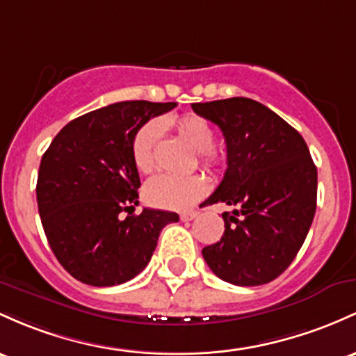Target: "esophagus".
I'll return each mask as SVG.
<instances>
[{
  "mask_svg": "<svg viewBox=\"0 0 356 356\" xmlns=\"http://www.w3.org/2000/svg\"><path fill=\"white\" fill-rule=\"evenodd\" d=\"M197 211H186V213H182L181 214V220L182 221H191V220H194V218L197 216Z\"/></svg>",
  "mask_w": 356,
  "mask_h": 356,
  "instance_id": "34e87169",
  "label": "esophagus"
}]
</instances>
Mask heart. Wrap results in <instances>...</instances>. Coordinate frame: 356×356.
Wrapping results in <instances>:
<instances>
[{
	"label": "heart",
	"mask_w": 356,
	"mask_h": 356,
	"mask_svg": "<svg viewBox=\"0 0 356 356\" xmlns=\"http://www.w3.org/2000/svg\"><path fill=\"white\" fill-rule=\"evenodd\" d=\"M175 128L187 142L199 152L206 169H216L221 163V155L214 150L216 131L208 120L199 115H184L175 120ZM162 136V123L152 120L136 131L131 143V157L136 169L148 174L155 167L159 140ZM208 193V181L202 175H175L162 174L147 182L143 197L150 206L162 209H186Z\"/></svg>",
	"instance_id": "1"
}]
</instances>
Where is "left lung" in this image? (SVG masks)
I'll use <instances>...</instances> for the list:
<instances>
[{"label": "left lung", "instance_id": "obj_1", "mask_svg": "<svg viewBox=\"0 0 356 356\" xmlns=\"http://www.w3.org/2000/svg\"><path fill=\"white\" fill-rule=\"evenodd\" d=\"M193 109L218 124L226 142L228 169L206 202L235 206L222 213L225 233L202 257L225 282H270L296 259L314 218L318 170L309 148L259 101L229 97Z\"/></svg>", "mask_w": 356, "mask_h": 356}]
</instances>
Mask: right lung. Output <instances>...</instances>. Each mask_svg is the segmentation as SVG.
Instances as JSON below:
<instances>
[{
    "instance_id": "obj_1",
    "label": "right lung",
    "mask_w": 356,
    "mask_h": 356,
    "mask_svg": "<svg viewBox=\"0 0 356 356\" xmlns=\"http://www.w3.org/2000/svg\"><path fill=\"white\" fill-rule=\"evenodd\" d=\"M177 103L121 101L65 124L42 157L37 202L54 255L74 279L95 287L138 275L159 235L179 214L138 206L140 175L131 157L136 131ZM121 212H128L121 218Z\"/></svg>"
}]
</instances>
